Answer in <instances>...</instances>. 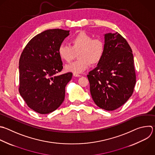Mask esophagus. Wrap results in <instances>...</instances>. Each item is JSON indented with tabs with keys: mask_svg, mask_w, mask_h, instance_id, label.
Here are the masks:
<instances>
[{
	"mask_svg": "<svg viewBox=\"0 0 155 155\" xmlns=\"http://www.w3.org/2000/svg\"><path fill=\"white\" fill-rule=\"evenodd\" d=\"M74 76H75V77H81V75H80V74H75V73H74Z\"/></svg>",
	"mask_w": 155,
	"mask_h": 155,
	"instance_id": "obj_1",
	"label": "esophagus"
}]
</instances>
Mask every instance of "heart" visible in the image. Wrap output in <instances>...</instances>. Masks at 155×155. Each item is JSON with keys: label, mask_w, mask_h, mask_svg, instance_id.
<instances>
[{"label": "heart", "mask_w": 155, "mask_h": 155, "mask_svg": "<svg viewBox=\"0 0 155 155\" xmlns=\"http://www.w3.org/2000/svg\"><path fill=\"white\" fill-rule=\"evenodd\" d=\"M71 46L61 44L58 48L60 59L66 63L71 62L78 54V60L65 67L68 72L79 74L88 69L91 64H98L104 58L105 50L104 41L80 31L70 38Z\"/></svg>", "instance_id": "heart-1"}]
</instances>
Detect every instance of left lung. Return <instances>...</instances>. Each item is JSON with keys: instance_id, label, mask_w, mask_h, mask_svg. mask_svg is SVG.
I'll use <instances>...</instances> for the list:
<instances>
[{"instance_id": "8db88e82", "label": "left lung", "mask_w": 155, "mask_h": 155, "mask_svg": "<svg viewBox=\"0 0 155 155\" xmlns=\"http://www.w3.org/2000/svg\"><path fill=\"white\" fill-rule=\"evenodd\" d=\"M104 58L87 75L91 96L100 108L113 111L133 93L136 72L132 50L119 33L105 35Z\"/></svg>"}]
</instances>
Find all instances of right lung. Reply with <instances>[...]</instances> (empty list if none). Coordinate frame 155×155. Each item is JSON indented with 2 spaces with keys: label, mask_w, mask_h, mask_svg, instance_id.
<instances>
[{
  "label": "right lung",
  "mask_w": 155,
  "mask_h": 155,
  "mask_svg": "<svg viewBox=\"0 0 155 155\" xmlns=\"http://www.w3.org/2000/svg\"><path fill=\"white\" fill-rule=\"evenodd\" d=\"M69 30L55 28L34 36L21 55L19 92L27 106L45 114L56 110L63 102L65 87L72 72L58 76L63 67L58 48Z\"/></svg>",
  "instance_id": "obj_1"
}]
</instances>
